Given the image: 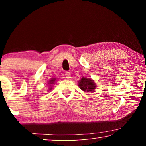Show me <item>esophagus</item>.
I'll use <instances>...</instances> for the list:
<instances>
[{
	"instance_id": "1",
	"label": "esophagus",
	"mask_w": 146,
	"mask_h": 146,
	"mask_svg": "<svg viewBox=\"0 0 146 146\" xmlns=\"http://www.w3.org/2000/svg\"><path fill=\"white\" fill-rule=\"evenodd\" d=\"M66 76L68 79H70L71 78V73L69 71H66Z\"/></svg>"
}]
</instances>
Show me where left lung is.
I'll use <instances>...</instances> for the list:
<instances>
[{
  "label": "left lung",
  "mask_w": 146,
  "mask_h": 146,
  "mask_svg": "<svg viewBox=\"0 0 146 146\" xmlns=\"http://www.w3.org/2000/svg\"><path fill=\"white\" fill-rule=\"evenodd\" d=\"M78 86L81 90L84 91H92L95 90L96 88L95 84L94 83L93 80L90 78L83 77L78 82Z\"/></svg>",
  "instance_id": "8db88e82"
}]
</instances>
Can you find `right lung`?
<instances>
[{"label":"right lung","mask_w":146,"mask_h":146,"mask_svg":"<svg viewBox=\"0 0 146 146\" xmlns=\"http://www.w3.org/2000/svg\"><path fill=\"white\" fill-rule=\"evenodd\" d=\"M56 80V78H51V80H50L49 81V84H54L55 82V81ZM49 89H51V88H49Z\"/></svg>","instance_id":"add662e5"}]
</instances>
